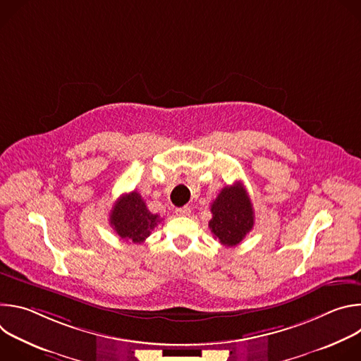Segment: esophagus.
<instances>
[{"instance_id": "esophagus-1", "label": "esophagus", "mask_w": 361, "mask_h": 361, "mask_svg": "<svg viewBox=\"0 0 361 361\" xmlns=\"http://www.w3.org/2000/svg\"><path fill=\"white\" fill-rule=\"evenodd\" d=\"M190 213H191V209L188 207V205H184V207H178V209H176V214H177V216H181V217L190 216Z\"/></svg>"}]
</instances>
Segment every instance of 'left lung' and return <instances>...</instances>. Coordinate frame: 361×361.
Returning <instances> with one entry per match:
<instances>
[{
	"mask_svg": "<svg viewBox=\"0 0 361 361\" xmlns=\"http://www.w3.org/2000/svg\"><path fill=\"white\" fill-rule=\"evenodd\" d=\"M213 219L209 227L216 240L234 247L251 231L254 212L247 190L241 183L224 187L212 204Z\"/></svg>",
	"mask_w": 361,
	"mask_h": 361,
	"instance_id": "8db88e82",
	"label": "left lung"
}]
</instances>
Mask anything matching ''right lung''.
Instances as JSON below:
<instances>
[{
    "instance_id": "1",
    "label": "right lung",
    "mask_w": 361,
    "mask_h": 361,
    "mask_svg": "<svg viewBox=\"0 0 361 361\" xmlns=\"http://www.w3.org/2000/svg\"><path fill=\"white\" fill-rule=\"evenodd\" d=\"M160 221V216L152 214L147 209L145 201L137 191L123 194L110 214V224L114 231L123 240L135 244L144 243Z\"/></svg>"
}]
</instances>
